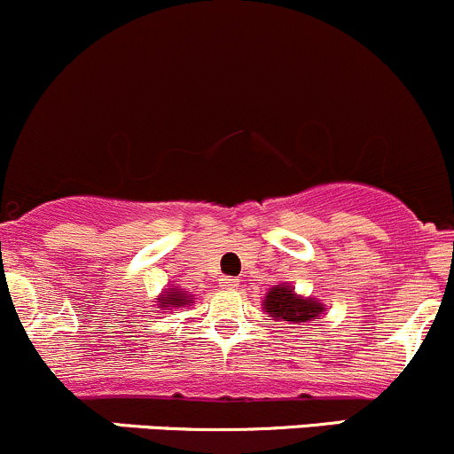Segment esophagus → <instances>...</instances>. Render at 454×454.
<instances>
[{
  "mask_svg": "<svg viewBox=\"0 0 454 454\" xmlns=\"http://www.w3.org/2000/svg\"><path fill=\"white\" fill-rule=\"evenodd\" d=\"M222 287H226V290H237V287H239V278L223 277L222 278Z\"/></svg>",
  "mask_w": 454,
  "mask_h": 454,
  "instance_id": "1",
  "label": "esophagus"
}]
</instances>
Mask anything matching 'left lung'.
<instances>
[{
	"mask_svg": "<svg viewBox=\"0 0 454 454\" xmlns=\"http://www.w3.org/2000/svg\"><path fill=\"white\" fill-rule=\"evenodd\" d=\"M263 312H268L272 320L305 325L327 312V305L312 296L299 294L292 283H278V286L270 287L268 294L263 296Z\"/></svg>",
	"mask_w": 454,
	"mask_h": 454,
	"instance_id": "left-lung-1",
	"label": "left lung"
}]
</instances>
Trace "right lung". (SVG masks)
I'll list each match as a JSON object with an SVG mask.
<instances>
[{"instance_id": "1", "label": "right lung", "mask_w": 454, "mask_h": 454, "mask_svg": "<svg viewBox=\"0 0 454 454\" xmlns=\"http://www.w3.org/2000/svg\"><path fill=\"white\" fill-rule=\"evenodd\" d=\"M191 303H195L193 294H189V292L180 290V287H177V286L167 287V290H164L162 294H158V299H155V305H158L160 309L189 308Z\"/></svg>"}]
</instances>
